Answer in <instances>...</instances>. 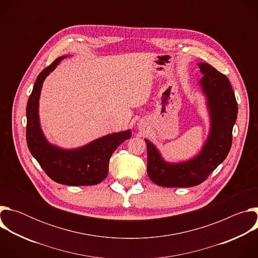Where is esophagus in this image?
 Returning <instances> with one entry per match:
<instances>
[{
  "label": "esophagus",
  "mask_w": 258,
  "mask_h": 258,
  "mask_svg": "<svg viewBox=\"0 0 258 258\" xmlns=\"http://www.w3.org/2000/svg\"><path fill=\"white\" fill-rule=\"evenodd\" d=\"M138 125H139V130H141V131H144L146 128V122H144V121H140Z\"/></svg>",
  "instance_id": "obj_1"
}]
</instances>
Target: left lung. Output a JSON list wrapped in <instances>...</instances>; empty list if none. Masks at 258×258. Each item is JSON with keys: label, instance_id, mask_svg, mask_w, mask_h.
I'll use <instances>...</instances> for the list:
<instances>
[{"label": "left lung", "instance_id": "left-lung-1", "mask_svg": "<svg viewBox=\"0 0 258 258\" xmlns=\"http://www.w3.org/2000/svg\"><path fill=\"white\" fill-rule=\"evenodd\" d=\"M203 75L198 85L205 97L209 116L208 136L200 152L193 158L166 161L157 147L147 144V172L156 185L167 188H189L199 185L228 156L232 133L237 120L238 104L229 79L205 62L198 63Z\"/></svg>", "mask_w": 258, "mask_h": 258}]
</instances>
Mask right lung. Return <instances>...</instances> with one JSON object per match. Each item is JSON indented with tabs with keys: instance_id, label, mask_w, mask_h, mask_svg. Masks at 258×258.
Here are the masks:
<instances>
[{
	"instance_id": "obj_1",
	"label": "right lung",
	"mask_w": 258,
	"mask_h": 258,
	"mask_svg": "<svg viewBox=\"0 0 258 258\" xmlns=\"http://www.w3.org/2000/svg\"><path fill=\"white\" fill-rule=\"evenodd\" d=\"M66 56L57 58L36 79L26 107V142L31 155L54 181L67 186H93L108 174L109 160L132 131L108 134L78 148L65 149L50 143L41 127L39 106L46 78Z\"/></svg>"
}]
</instances>
